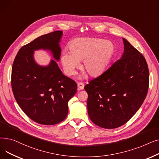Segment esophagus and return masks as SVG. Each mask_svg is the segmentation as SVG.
<instances>
[{
	"mask_svg": "<svg viewBox=\"0 0 159 159\" xmlns=\"http://www.w3.org/2000/svg\"><path fill=\"white\" fill-rule=\"evenodd\" d=\"M77 86H78V89H79V90L83 89H84V83H82V82H79Z\"/></svg>",
	"mask_w": 159,
	"mask_h": 159,
	"instance_id": "1",
	"label": "esophagus"
}]
</instances>
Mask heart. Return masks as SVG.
I'll list each match as a JSON object with an SVG mask.
<instances>
[{"label":"heart","mask_w":159,"mask_h":159,"mask_svg":"<svg viewBox=\"0 0 159 159\" xmlns=\"http://www.w3.org/2000/svg\"><path fill=\"white\" fill-rule=\"evenodd\" d=\"M69 52L65 50L61 61L66 74L75 73L83 61L82 70L91 77H97L105 70L114 52V45L110 41L93 37L73 39L68 44Z\"/></svg>","instance_id":"b5f03b06"}]
</instances>
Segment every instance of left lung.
I'll return each mask as SVG.
<instances>
[{"mask_svg":"<svg viewBox=\"0 0 159 159\" xmlns=\"http://www.w3.org/2000/svg\"><path fill=\"white\" fill-rule=\"evenodd\" d=\"M122 40L121 59L84 86L89 118L106 129L119 128L129 121L143 104L149 88L145 58L127 40Z\"/></svg>","mask_w":159,"mask_h":159,"instance_id":"1","label":"left lung"}]
</instances>
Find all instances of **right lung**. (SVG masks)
<instances>
[{"label":"right lung","mask_w":159,"mask_h":159,"mask_svg":"<svg viewBox=\"0 0 159 159\" xmlns=\"http://www.w3.org/2000/svg\"><path fill=\"white\" fill-rule=\"evenodd\" d=\"M62 34V31H55L23 46L12 66L11 84L16 102L30 119L43 125L63 121L68 101L77 92L76 82L63 75L55 61L41 67L33 60V51L41 48L51 50L55 59H59Z\"/></svg>","instance_id":"1"}]
</instances>
